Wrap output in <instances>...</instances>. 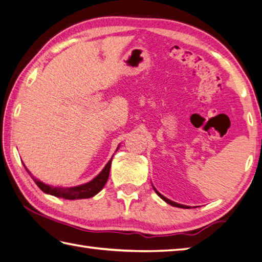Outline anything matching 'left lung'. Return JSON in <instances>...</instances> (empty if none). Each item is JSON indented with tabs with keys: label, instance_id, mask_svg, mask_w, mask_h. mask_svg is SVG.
I'll return each mask as SVG.
<instances>
[{
	"label": "left lung",
	"instance_id": "left-lung-1",
	"mask_svg": "<svg viewBox=\"0 0 262 262\" xmlns=\"http://www.w3.org/2000/svg\"><path fill=\"white\" fill-rule=\"evenodd\" d=\"M154 190H155V192H156V193L161 196V198L165 201V202H167L168 205H170V206H173V207H179V208H189L188 206H184V205H181V204H178V202H174V201H172V200H169V199H167V198H165V196L163 195V194H161L159 193V192L154 188Z\"/></svg>",
	"mask_w": 262,
	"mask_h": 262
}]
</instances>
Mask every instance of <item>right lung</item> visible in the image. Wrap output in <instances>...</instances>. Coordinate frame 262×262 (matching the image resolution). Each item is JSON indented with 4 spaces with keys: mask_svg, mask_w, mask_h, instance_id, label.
<instances>
[{
    "mask_svg": "<svg viewBox=\"0 0 262 262\" xmlns=\"http://www.w3.org/2000/svg\"><path fill=\"white\" fill-rule=\"evenodd\" d=\"M119 149V147H117ZM112 159L106 164V166L103 168V170L96 176L94 180L90 181L88 183H84L82 185H78V186H72V188H55V186H51L47 185L45 183L40 182L39 180H37L35 176H33L28 169L26 168L27 172L31 176V179L35 181V183L37 186L47 194H52L54 196H57V198H63V199H68V200H76V199H87V198H92L95 194H97L98 192L104 188V185L106 184L110 176V169H111V164H112Z\"/></svg>",
    "mask_w": 262,
    "mask_h": 262,
    "instance_id": "right-lung-1",
    "label": "right lung"
}]
</instances>
